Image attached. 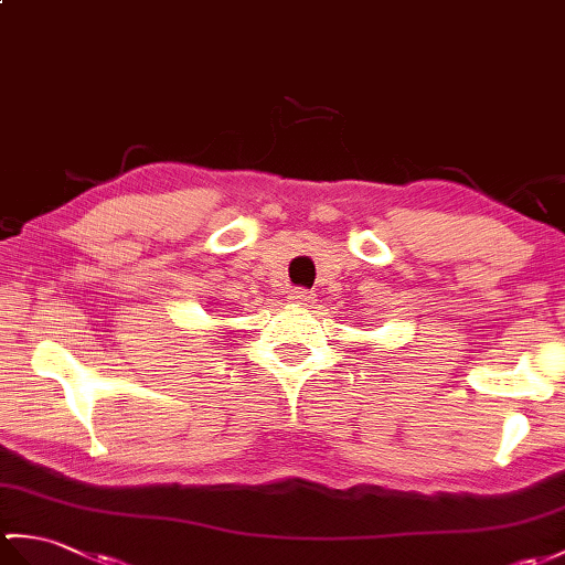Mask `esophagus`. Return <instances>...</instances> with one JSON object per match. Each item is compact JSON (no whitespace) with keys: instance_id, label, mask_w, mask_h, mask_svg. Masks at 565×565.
Here are the masks:
<instances>
[{"instance_id":"esophagus-1","label":"esophagus","mask_w":565,"mask_h":565,"mask_svg":"<svg viewBox=\"0 0 565 565\" xmlns=\"http://www.w3.org/2000/svg\"><path fill=\"white\" fill-rule=\"evenodd\" d=\"M312 298L315 294L308 291V288H294V291L288 294V300H294V303H310Z\"/></svg>"}]
</instances>
